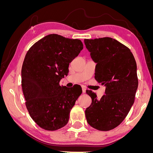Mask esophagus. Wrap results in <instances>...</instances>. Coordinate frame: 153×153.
<instances>
[{"instance_id": "34e87169", "label": "esophagus", "mask_w": 153, "mask_h": 153, "mask_svg": "<svg viewBox=\"0 0 153 153\" xmlns=\"http://www.w3.org/2000/svg\"><path fill=\"white\" fill-rule=\"evenodd\" d=\"M82 89L83 93H85V92H86V89H85V88L84 87H82Z\"/></svg>"}]
</instances>
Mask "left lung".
<instances>
[{
  "mask_svg": "<svg viewBox=\"0 0 153 153\" xmlns=\"http://www.w3.org/2000/svg\"><path fill=\"white\" fill-rule=\"evenodd\" d=\"M86 48L97 64L95 79L106 87L100 100L87 91L92 103L86 108L90 126L100 131L117 127L127 116L138 88L137 63L131 50L113 38L84 39Z\"/></svg>",
  "mask_w": 153,
  "mask_h": 153,
  "instance_id": "obj_1",
  "label": "left lung"
}]
</instances>
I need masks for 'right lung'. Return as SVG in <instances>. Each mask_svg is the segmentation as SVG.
Masks as SVG:
<instances>
[{
	"mask_svg": "<svg viewBox=\"0 0 153 153\" xmlns=\"http://www.w3.org/2000/svg\"><path fill=\"white\" fill-rule=\"evenodd\" d=\"M83 49L80 39L50 34L27 52L22 68V86L31 118L46 130L67 124L69 113L82 92L59 82L69 72V64Z\"/></svg>",
	"mask_w": 153,
	"mask_h": 153,
	"instance_id": "add662e5",
	"label": "right lung"
}]
</instances>
